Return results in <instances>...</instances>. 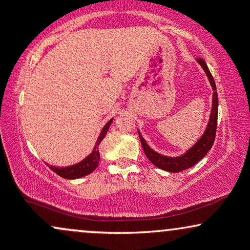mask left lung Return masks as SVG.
<instances>
[{
    "mask_svg": "<svg viewBox=\"0 0 250 250\" xmlns=\"http://www.w3.org/2000/svg\"><path fill=\"white\" fill-rule=\"evenodd\" d=\"M197 63L202 67V69L205 70L206 75H207L209 82H210L211 88H213V104H211V111L210 116H209V121L206 128L205 133L202 136L200 137V140L197 141L191 148H189L185 154H182L181 156L176 157H170V156H165V155L159 154L157 151H155L148 146V143L146 142V140L143 139V136L139 130V136L141 140V145L145 151L146 156L148 157V160L153 163L154 166H156L157 168L163 169V170L169 171V173H179V171L185 170L193 166L196 165L200 160H202L203 157L207 155V153L210 150L211 146H213L215 135H216V127H217V107H219V100H217V91H216V85H215V81L211 76L210 71H209L207 63L203 61L202 59H197Z\"/></svg>",
    "mask_w": 250,
    "mask_h": 250,
    "instance_id": "obj_1",
    "label": "left lung"
}]
</instances>
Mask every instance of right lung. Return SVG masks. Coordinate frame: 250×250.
<instances>
[{"mask_svg":"<svg viewBox=\"0 0 250 250\" xmlns=\"http://www.w3.org/2000/svg\"><path fill=\"white\" fill-rule=\"evenodd\" d=\"M111 122H113V119H110L109 121L105 123L104 127L102 128L101 133H100L99 139L94 146L93 151L88 155L85 159H83L81 162L76 163V165L73 166H68V167H55V166H49V168L54 173H56L57 175L63 177V179H69V180H74V179H79V177H83L85 175L93 173L95 170L97 166H99L100 162V151H99V146L103 139H104L105 134H107L109 127H110Z\"/></svg>","mask_w":250,"mask_h":250,"instance_id":"right-lung-1","label":"right lung"}]
</instances>
